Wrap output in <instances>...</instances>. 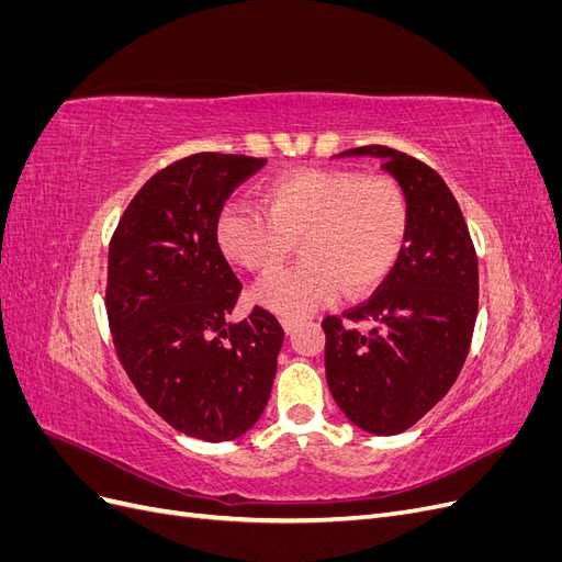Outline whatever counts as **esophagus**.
Listing matches in <instances>:
<instances>
[{"label":"esophagus","instance_id":"34e87169","mask_svg":"<svg viewBox=\"0 0 562 562\" xmlns=\"http://www.w3.org/2000/svg\"><path fill=\"white\" fill-rule=\"evenodd\" d=\"M281 326H283L285 335H293L302 326V318H297V316H281Z\"/></svg>","mask_w":562,"mask_h":562}]
</instances>
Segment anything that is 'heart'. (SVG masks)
Here are the masks:
<instances>
[{"mask_svg": "<svg viewBox=\"0 0 562 562\" xmlns=\"http://www.w3.org/2000/svg\"><path fill=\"white\" fill-rule=\"evenodd\" d=\"M258 205L232 203L215 225L229 262L252 274L277 271L300 241L302 265L267 279L255 297L277 314H304L339 291L361 297L394 269L407 236V201L386 176L349 168H297L258 190Z\"/></svg>", "mask_w": 562, "mask_h": 562, "instance_id": "b5f03b06", "label": "heart"}]
</instances>
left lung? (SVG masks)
Wrapping results in <instances>:
<instances>
[{
  "instance_id": "1",
  "label": "left lung",
  "mask_w": 562,
  "mask_h": 562,
  "mask_svg": "<svg viewBox=\"0 0 562 562\" xmlns=\"http://www.w3.org/2000/svg\"><path fill=\"white\" fill-rule=\"evenodd\" d=\"M337 157H375L407 201V236L378 293L323 318L328 389L356 427L394 436L443 398L462 370L475 314L479 260L446 180L398 149L366 145ZM356 322L371 328L359 331Z\"/></svg>"
}]
</instances>
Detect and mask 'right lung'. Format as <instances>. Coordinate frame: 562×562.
<instances>
[{
  "label": "right lung",
  "instance_id": "1",
  "mask_svg": "<svg viewBox=\"0 0 562 562\" xmlns=\"http://www.w3.org/2000/svg\"><path fill=\"white\" fill-rule=\"evenodd\" d=\"M267 159L199 151L151 176L119 220L108 258L114 349L145 403L184 436L220 443L260 419L283 328L241 293L215 241L234 187Z\"/></svg>",
  "mask_w": 562,
  "mask_h": 562
}]
</instances>
